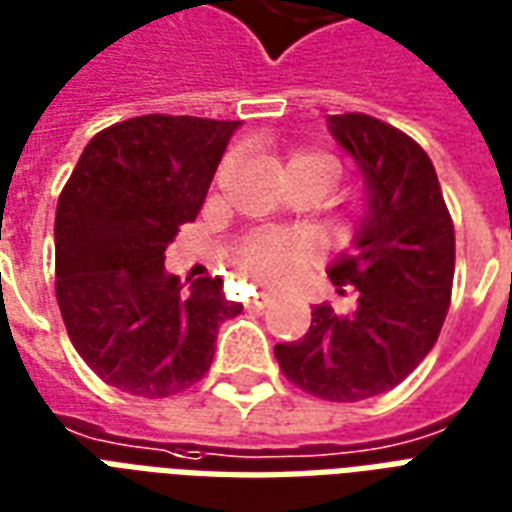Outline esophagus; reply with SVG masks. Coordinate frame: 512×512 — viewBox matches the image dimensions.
I'll use <instances>...</instances> for the list:
<instances>
[{"label": "esophagus", "instance_id": "1", "mask_svg": "<svg viewBox=\"0 0 512 512\" xmlns=\"http://www.w3.org/2000/svg\"><path fill=\"white\" fill-rule=\"evenodd\" d=\"M275 299L270 297V294H253V299L248 302V307H256V310H261V307H270Z\"/></svg>", "mask_w": 512, "mask_h": 512}]
</instances>
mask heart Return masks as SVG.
I'll return each mask as SVG.
<instances>
[{
    "label": "heart",
    "mask_w": 512,
    "mask_h": 512,
    "mask_svg": "<svg viewBox=\"0 0 512 512\" xmlns=\"http://www.w3.org/2000/svg\"><path fill=\"white\" fill-rule=\"evenodd\" d=\"M297 167H321L332 169V164L313 153H294L288 159L286 169ZM307 259V245L291 234H256L242 242L237 251V264L245 278L264 283V286H278L286 283Z\"/></svg>",
    "instance_id": "1"
}]
</instances>
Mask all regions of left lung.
<instances>
[{
    "label": "left lung",
    "instance_id": "left-lung-1",
    "mask_svg": "<svg viewBox=\"0 0 512 512\" xmlns=\"http://www.w3.org/2000/svg\"><path fill=\"white\" fill-rule=\"evenodd\" d=\"M326 124L367 191L353 253L326 270L340 294L356 288L359 305L348 315L315 305L305 337L275 345V359L307 394L359 402L402 383L437 343L456 242L437 172L418 142L364 113L329 115Z\"/></svg>",
    "mask_w": 512,
    "mask_h": 512
}]
</instances>
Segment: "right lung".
I'll list each match as a JSON object with an SVG mask.
<instances>
[{"label":"right lung","mask_w":512,"mask_h":512,"mask_svg":"<svg viewBox=\"0 0 512 512\" xmlns=\"http://www.w3.org/2000/svg\"><path fill=\"white\" fill-rule=\"evenodd\" d=\"M240 121L140 115L99 132L56 207V299L80 359L110 386L159 399L205 378L218 326L242 305L221 278L188 291L164 272Z\"/></svg>","instance_id":"1"}]
</instances>
